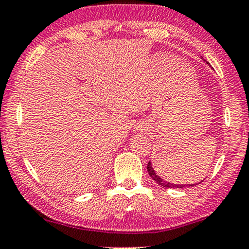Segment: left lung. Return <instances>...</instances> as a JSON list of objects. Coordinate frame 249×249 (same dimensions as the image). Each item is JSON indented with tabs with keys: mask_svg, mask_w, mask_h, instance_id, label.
I'll return each instance as SVG.
<instances>
[{
	"mask_svg": "<svg viewBox=\"0 0 249 249\" xmlns=\"http://www.w3.org/2000/svg\"><path fill=\"white\" fill-rule=\"evenodd\" d=\"M147 173H148V175L152 177V178L156 180L158 184H159V185L163 186V188H172V189H174V188H180V189H182V188H185V186H188V188H190V186H195L196 185V184H188V185H184V184H174V183L167 182V180H163L160 176L157 175L156 172H154V169H153V167H152V163H151V161L147 163Z\"/></svg>",
	"mask_w": 249,
	"mask_h": 249,
	"instance_id": "1",
	"label": "left lung"
}]
</instances>
